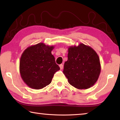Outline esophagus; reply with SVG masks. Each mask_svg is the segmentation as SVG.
<instances>
[{
  "label": "esophagus",
  "instance_id": "esophagus-1",
  "mask_svg": "<svg viewBox=\"0 0 120 120\" xmlns=\"http://www.w3.org/2000/svg\"><path fill=\"white\" fill-rule=\"evenodd\" d=\"M59 67H60V69H62L63 68H64V64H60V66H59Z\"/></svg>",
  "mask_w": 120,
  "mask_h": 120
}]
</instances>
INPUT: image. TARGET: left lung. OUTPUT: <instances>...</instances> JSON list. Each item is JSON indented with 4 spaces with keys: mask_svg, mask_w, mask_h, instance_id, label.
I'll return each instance as SVG.
<instances>
[{
    "mask_svg": "<svg viewBox=\"0 0 120 120\" xmlns=\"http://www.w3.org/2000/svg\"><path fill=\"white\" fill-rule=\"evenodd\" d=\"M68 60L63 72L69 84L79 89H86L98 80L101 70L99 58L90 46L80 43L68 48Z\"/></svg>",
    "mask_w": 120,
    "mask_h": 120,
    "instance_id": "obj_1",
    "label": "left lung"
}]
</instances>
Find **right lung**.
Returning <instances> with one entry per match:
<instances>
[{"label":"right lung","instance_id":"right-lung-1","mask_svg":"<svg viewBox=\"0 0 120 120\" xmlns=\"http://www.w3.org/2000/svg\"><path fill=\"white\" fill-rule=\"evenodd\" d=\"M54 46L39 43L28 47L22 53L19 72L22 79L32 89H40L51 82L54 74L60 70L51 53Z\"/></svg>","mask_w":120,"mask_h":120}]
</instances>
